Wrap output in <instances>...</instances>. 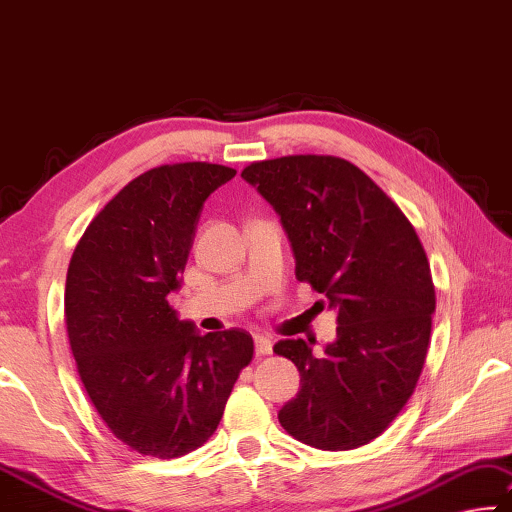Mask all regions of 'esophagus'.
I'll return each mask as SVG.
<instances>
[{
  "instance_id": "34e87169",
  "label": "esophagus",
  "mask_w": 512,
  "mask_h": 512,
  "mask_svg": "<svg viewBox=\"0 0 512 512\" xmlns=\"http://www.w3.org/2000/svg\"><path fill=\"white\" fill-rule=\"evenodd\" d=\"M254 347H256V354L258 356L272 354V340L267 338V335H263V333H256L254 335Z\"/></svg>"
}]
</instances>
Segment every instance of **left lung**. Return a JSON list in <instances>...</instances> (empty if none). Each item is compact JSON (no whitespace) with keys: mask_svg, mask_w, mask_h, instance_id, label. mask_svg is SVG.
Listing matches in <instances>:
<instances>
[{"mask_svg":"<svg viewBox=\"0 0 512 512\" xmlns=\"http://www.w3.org/2000/svg\"><path fill=\"white\" fill-rule=\"evenodd\" d=\"M242 179L279 213L297 279L338 313L324 356L301 338L274 345L301 376L279 422L324 451L367 445L406 406L429 349L435 288L422 242L395 201L345 158L281 156L247 165Z\"/></svg>","mask_w":512,"mask_h":512,"instance_id":"obj_1","label":"left lung"}]
</instances>
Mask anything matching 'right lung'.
Wrapping results in <instances>:
<instances>
[{
    "label": "right lung",
    "instance_id": "add662e5",
    "mask_svg": "<svg viewBox=\"0 0 512 512\" xmlns=\"http://www.w3.org/2000/svg\"><path fill=\"white\" fill-rule=\"evenodd\" d=\"M236 170L154 167L88 224L65 281V324L92 406L142 456L179 458L215 433L254 340L197 333L167 295L181 288L204 201Z\"/></svg>",
    "mask_w": 512,
    "mask_h": 512
}]
</instances>
